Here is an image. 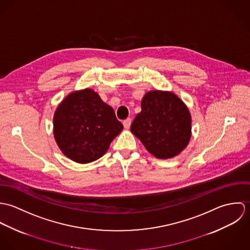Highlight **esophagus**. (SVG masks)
Returning a JSON list of instances; mask_svg holds the SVG:
<instances>
[{
	"mask_svg": "<svg viewBox=\"0 0 250 250\" xmlns=\"http://www.w3.org/2000/svg\"><path fill=\"white\" fill-rule=\"evenodd\" d=\"M131 123H132V119L131 118H127L123 121V125H124V128L126 129H129L130 126H131Z\"/></svg>",
	"mask_w": 250,
	"mask_h": 250,
	"instance_id": "esophagus-1",
	"label": "esophagus"
}]
</instances>
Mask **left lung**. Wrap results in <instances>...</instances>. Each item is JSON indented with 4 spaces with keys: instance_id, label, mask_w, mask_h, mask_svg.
Instances as JSON below:
<instances>
[{
    "instance_id": "obj_1",
    "label": "left lung",
    "mask_w": 250,
    "mask_h": 250,
    "mask_svg": "<svg viewBox=\"0 0 250 250\" xmlns=\"http://www.w3.org/2000/svg\"><path fill=\"white\" fill-rule=\"evenodd\" d=\"M191 117L183 101L171 92L154 90L142 100V111L131 125L132 133L159 159L177 156L190 139Z\"/></svg>"
}]
</instances>
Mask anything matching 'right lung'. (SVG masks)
Masks as SVG:
<instances>
[{"label":"right lung","mask_w":250,"mask_h":250,"mask_svg":"<svg viewBox=\"0 0 250 250\" xmlns=\"http://www.w3.org/2000/svg\"><path fill=\"white\" fill-rule=\"evenodd\" d=\"M122 129L113 108L88 88L70 93L54 116V135L59 147L80 164L101 158Z\"/></svg>","instance_id":"right-lung-1"}]
</instances>
